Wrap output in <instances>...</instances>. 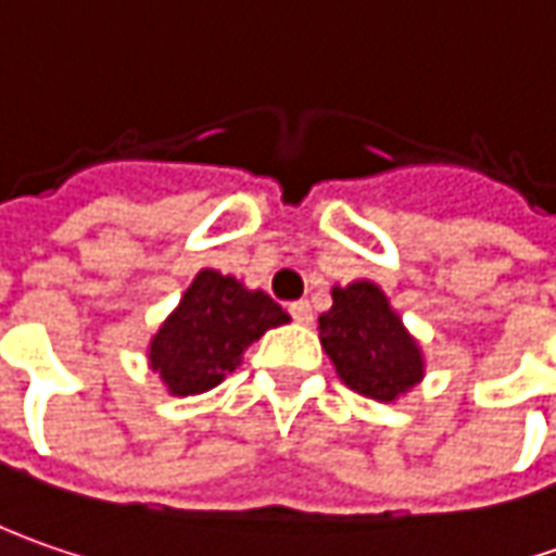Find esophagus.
Here are the masks:
<instances>
[{"label":"esophagus","instance_id":"34e87169","mask_svg":"<svg viewBox=\"0 0 556 556\" xmlns=\"http://www.w3.org/2000/svg\"><path fill=\"white\" fill-rule=\"evenodd\" d=\"M289 314H292V319L301 323V326H311V323H314V311H311V304H307V301H295V304H289Z\"/></svg>","mask_w":556,"mask_h":556}]
</instances>
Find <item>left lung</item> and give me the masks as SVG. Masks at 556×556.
<instances>
[{
  "label": "left lung",
  "instance_id": "left-lung-1",
  "mask_svg": "<svg viewBox=\"0 0 556 556\" xmlns=\"http://www.w3.org/2000/svg\"><path fill=\"white\" fill-rule=\"evenodd\" d=\"M316 329L338 378L369 400L396 403L425 378L418 338L372 279L332 286V307L319 314Z\"/></svg>",
  "mask_w": 556,
  "mask_h": 556
}]
</instances>
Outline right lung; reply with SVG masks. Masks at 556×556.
Segmentation results:
<instances>
[{
    "mask_svg": "<svg viewBox=\"0 0 556 556\" xmlns=\"http://www.w3.org/2000/svg\"><path fill=\"white\" fill-rule=\"evenodd\" d=\"M289 319L267 292L202 267L150 338L147 366L172 396H197L218 388L267 329Z\"/></svg>",
    "mask_w": 556,
    "mask_h": 556,
    "instance_id": "add662e5",
    "label": "right lung"
}]
</instances>
